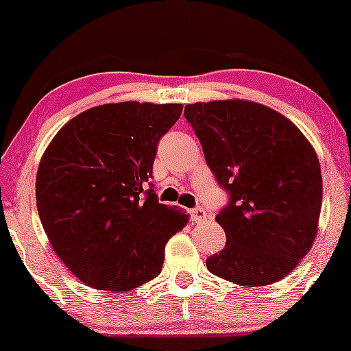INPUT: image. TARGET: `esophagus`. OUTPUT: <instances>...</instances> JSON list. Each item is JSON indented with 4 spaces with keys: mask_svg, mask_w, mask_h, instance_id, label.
Instances as JSON below:
<instances>
[{
    "mask_svg": "<svg viewBox=\"0 0 351 351\" xmlns=\"http://www.w3.org/2000/svg\"><path fill=\"white\" fill-rule=\"evenodd\" d=\"M206 210L202 209V207H195V209H192V219H194L197 224H201V222L206 221Z\"/></svg>",
    "mask_w": 351,
    "mask_h": 351,
    "instance_id": "34e87169",
    "label": "esophagus"
}]
</instances>
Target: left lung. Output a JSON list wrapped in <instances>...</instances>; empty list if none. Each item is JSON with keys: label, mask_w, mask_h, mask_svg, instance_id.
I'll return each instance as SVG.
<instances>
[{"label": "left lung", "mask_w": 351, "mask_h": 351, "mask_svg": "<svg viewBox=\"0 0 351 351\" xmlns=\"http://www.w3.org/2000/svg\"><path fill=\"white\" fill-rule=\"evenodd\" d=\"M184 115L231 202L216 216L224 250L207 269L239 286L281 281L318 234L323 180L315 149L280 112L251 100L186 105Z\"/></svg>", "instance_id": "1"}]
</instances>
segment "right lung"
<instances>
[{"label": "right lung", "instance_id": "add662e5", "mask_svg": "<svg viewBox=\"0 0 351 351\" xmlns=\"http://www.w3.org/2000/svg\"><path fill=\"white\" fill-rule=\"evenodd\" d=\"M182 104L119 101L62 127L41 156L36 207L51 247L86 286L130 291L159 276L164 250L189 222L144 187L159 138Z\"/></svg>", "mask_w": 351, "mask_h": 351}]
</instances>
